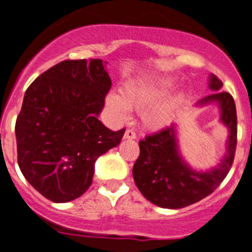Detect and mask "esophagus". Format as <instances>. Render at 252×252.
<instances>
[{
    "instance_id": "1",
    "label": "esophagus",
    "mask_w": 252,
    "mask_h": 252,
    "mask_svg": "<svg viewBox=\"0 0 252 252\" xmlns=\"http://www.w3.org/2000/svg\"><path fill=\"white\" fill-rule=\"evenodd\" d=\"M136 132L132 129H126V133H124V139H136Z\"/></svg>"
}]
</instances>
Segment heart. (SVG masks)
<instances>
[{
  "label": "heart",
  "instance_id": "b5f03b06",
  "mask_svg": "<svg viewBox=\"0 0 252 252\" xmlns=\"http://www.w3.org/2000/svg\"><path fill=\"white\" fill-rule=\"evenodd\" d=\"M173 80H136L123 86L119 94H110L106 103L116 115L124 119L128 109L141 110L151 103L161 100L173 90ZM183 97L178 96L173 100L164 101L150 106L142 113V123L147 129L158 130L168 126L173 120L175 109L182 102Z\"/></svg>",
  "mask_w": 252,
  "mask_h": 252
}]
</instances>
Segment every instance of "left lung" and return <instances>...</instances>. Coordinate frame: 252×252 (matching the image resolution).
<instances>
[{"label": "left lung", "instance_id": "1", "mask_svg": "<svg viewBox=\"0 0 252 252\" xmlns=\"http://www.w3.org/2000/svg\"><path fill=\"white\" fill-rule=\"evenodd\" d=\"M220 80L211 74L209 88L215 91L198 101L197 106L215 103L220 123L228 129L225 154L220 162L208 170L188 165L178 145L177 124L139 141V156L133 166L137 188L150 202L164 209H181L200 201L219 187L233 164L237 145V114L233 97L219 91Z\"/></svg>", "mask_w": 252, "mask_h": 252}]
</instances>
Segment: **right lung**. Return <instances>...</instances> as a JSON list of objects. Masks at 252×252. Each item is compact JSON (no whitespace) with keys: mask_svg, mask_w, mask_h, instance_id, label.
<instances>
[{"mask_svg":"<svg viewBox=\"0 0 252 252\" xmlns=\"http://www.w3.org/2000/svg\"><path fill=\"white\" fill-rule=\"evenodd\" d=\"M100 59L61 61L28 87L16 124L18 162L25 179L54 202L90 188L94 162L116 147L126 129L98 120L111 79Z\"/></svg>","mask_w":252,"mask_h":252,"instance_id":"1","label":"right lung"}]
</instances>
